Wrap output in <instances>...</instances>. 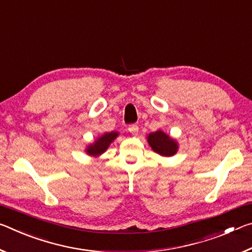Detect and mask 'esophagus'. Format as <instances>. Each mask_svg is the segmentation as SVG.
<instances>
[{"label":"esophagus","instance_id":"esophagus-1","mask_svg":"<svg viewBox=\"0 0 252 252\" xmlns=\"http://www.w3.org/2000/svg\"><path fill=\"white\" fill-rule=\"evenodd\" d=\"M127 130H129L130 133H132L133 135L138 134V131H139V126L136 125H130L129 127H127Z\"/></svg>","mask_w":252,"mask_h":252}]
</instances>
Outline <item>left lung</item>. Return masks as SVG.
Segmentation results:
<instances>
[{
  "mask_svg": "<svg viewBox=\"0 0 252 252\" xmlns=\"http://www.w3.org/2000/svg\"><path fill=\"white\" fill-rule=\"evenodd\" d=\"M148 143L152 150L158 155L163 157H172L178 151V143L176 140L170 138L163 131L158 130L148 135Z\"/></svg>",
  "mask_w": 252,
  "mask_h": 252,
  "instance_id": "8db88e82",
  "label": "left lung"
}]
</instances>
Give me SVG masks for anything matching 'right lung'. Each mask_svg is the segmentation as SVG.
Here are the masks:
<instances>
[{"instance_id":"add662e5","label":"right lung","mask_w":252,"mask_h":252,"mask_svg":"<svg viewBox=\"0 0 252 252\" xmlns=\"http://www.w3.org/2000/svg\"><path fill=\"white\" fill-rule=\"evenodd\" d=\"M118 135V132L114 131L109 132V133H104L103 135H101L100 138H97L94 143L90 144V146L87 148L85 152H87L89 156L99 157L102 153L106 151V149L109 148L110 144L114 141V139H116Z\"/></svg>"}]
</instances>
